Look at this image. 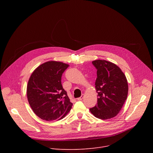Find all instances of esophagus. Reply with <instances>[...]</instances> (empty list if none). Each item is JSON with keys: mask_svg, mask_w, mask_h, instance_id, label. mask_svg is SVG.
<instances>
[{"mask_svg": "<svg viewBox=\"0 0 153 153\" xmlns=\"http://www.w3.org/2000/svg\"><path fill=\"white\" fill-rule=\"evenodd\" d=\"M84 97V94H82V95L81 96V97L77 98V100H82L83 99Z\"/></svg>", "mask_w": 153, "mask_h": 153, "instance_id": "1", "label": "esophagus"}]
</instances>
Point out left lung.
I'll list each match as a JSON object with an SVG mask.
<instances>
[{
	"label": "left lung",
	"instance_id": "left-lung-1",
	"mask_svg": "<svg viewBox=\"0 0 153 153\" xmlns=\"http://www.w3.org/2000/svg\"><path fill=\"white\" fill-rule=\"evenodd\" d=\"M97 69L95 89L97 104L90 108L96 118L108 120L115 117L121 110L126 100L128 85L122 71L115 64L106 60L92 61Z\"/></svg>",
	"mask_w": 153,
	"mask_h": 153
}]
</instances>
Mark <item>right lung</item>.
I'll use <instances>...</instances> for the list:
<instances>
[{
	"label": "right lung",
	"mask_w": 153,
	"mask_h": 153,
	"mask_svg": "<svg viewBox=\"0 0 153 153\" xmlns=\"http://www.w3.org/2000/svg\"><path fill=\"white\" fill-rule=\"evenodd\" d=\"M69 64L59 61L46 62L36 68L28 80L27 95L34 113L46 121L59 120L72 108L61 84L62 74Z\"/></svg>",
	"instance_id": "right-lung-1"
}]
</instances>
